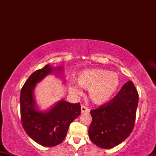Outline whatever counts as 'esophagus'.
Masks as SVG:
<instances>
[{
    "label": "esophagus",
    "mask_w": 156,
    "mask_h": 156,
    "mask_svg": "<svg viewBox=\"0 0 156 156\" xmlns=\"http://www.w3.org/2000/svg\"><path fill=\"white\" fill-rule=\"evenodd\" d=\"M81 113H82L90 112V109H89V108L86 107H85V106H81Z\"/></svg>",
    "instance_id": "obj_1"
}]
</instances>
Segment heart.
I'll use <instances>...</instances> for the list:
<instances>
[{"label":"heart","instance_id":"heart-1","mask_svg":"<svg viewBox=\"0 0 156 156\" xmlns=\"http://www.w3.org/2000/svg\"><path fill=\"white\" fill-rule=\"evenodd\" d=\"M79 87L88 90V96L94 104L102 105L112 98L119 86L120 80L115 72L101 69H87L81 71L77 78ZM70 90L80 94L81 90L70 85Z\"/></svg>","mask_w":156,"mask_h":156}]
</instances>
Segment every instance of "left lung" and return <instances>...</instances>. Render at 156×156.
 Segmentation results:
<instances>
[{
	"label": "left lung",
	"mask_w": 156,
	"mask_h": 156,
	"mask_svg": "<svg viewBox=\"0 0 156 156\" xmlns=\"http://www.w3.org/2000/svg\"><path fill=\"white\" fill-rule=\"evenodd\" d=\"M138 103L139 94L130 81L109 102L91 110L88 134L92 142L102 149H111L127 139L133 130Z\"/></svg>",
	"instance_id": "obj_1"
}]
</instances>
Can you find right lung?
Wrapping results in <instances>:
<instances>
[{"label": "right lung", "instance_id": "1", "mask_svg": "<svg viewBox=\"0 0 156 156\" xmlns=\"http://www.w3.org/2000/svg\"><path fill=\"white\" fill-rule=\"evenodd\" d=\"M63 66L50 64L37 70L28 77L20 92V112L22 126L31 139L44 147H54L63 141L70 124L81 113L80 103H70L62 99L47 110L38 107L34 91L46 76L55 73L62 78Z\"/></svg>", "mask_w": 156, "mask_h": 156}]
</instances>
